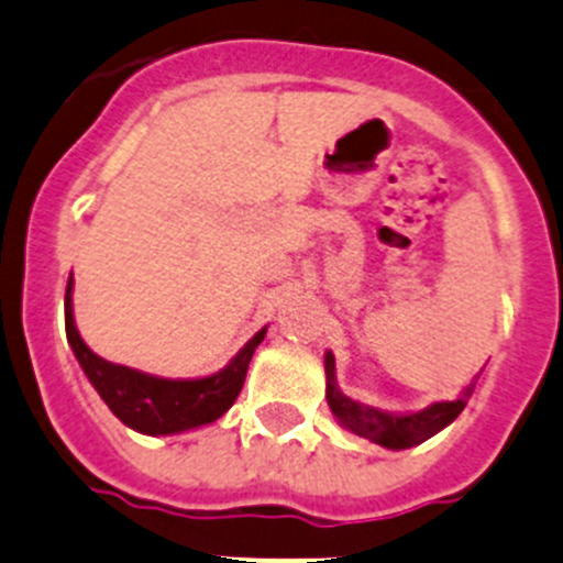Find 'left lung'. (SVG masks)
I'll list each match as a JSON object with an SVG mask.
<instances>
[{
	"label": "left lung",
	"mask_w": 563,
	"mask_h": 563,
	"mask_svg": "<svg viewBox=\"0 0 563 563\" xmlns=\"http://www.w3.org/2000/svg\"><path fill=\"white\" fill-rule=\"evenodd\" d=\"M467 395L470 387L462 398L439 400V404H431L428 409L415 411V415H389V411L371 409V406L356 404V400L340 393L334 378V356H331V351L325 353V400H329L334 417L347 431L371 439V442L382 448H389V451H404V448L420 445L428 437L451 426L462 415L464 406H467Z\"/></svg>",
	"instance_id": "obj_1"
}]
</instances>
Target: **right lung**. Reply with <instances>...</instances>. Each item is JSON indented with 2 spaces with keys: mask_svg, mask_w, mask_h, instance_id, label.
Wrapping results in <instances>:
<instances>
[{
  "mask_svg": "<svg viewBox=\"0 0 563 563\" xmlns=\"http://www.w3.org/2000/svg\"><path fill=\"white\" fill-rule=\"evenodd\" d=\"M74 278H68L66 287V336L77 356L79 367L85 371L88 382L101 395L112 415L124 426L148 437H165V433L190 431V428L216 422L229 406L238 400L243 389L249 362L254 356L256 345L265 340V331H256L243 351L223 367L221 373L207 378H192V382H174V378H157L148 373L132 371L124 365H112L107 358L96 356L79 336L74 323L71 309Z\"/></svg>",
  "mask_w": 563,
  "mask_h": 563,
  "instance_id": "obj_1",
  "label": "right lung"
}]
</instances>
